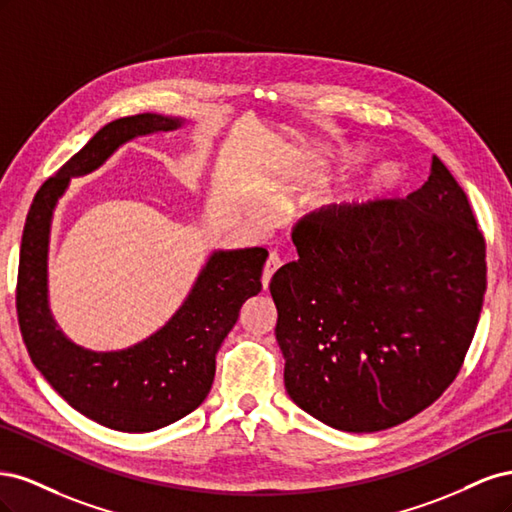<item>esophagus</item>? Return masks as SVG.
I'll return each mask as SVG.
<instances>
[{"label": "esophagus", "instance_id": "34e87169", "mask_svg": "<svg viewBox=\"0 0 512 512\" xmlns=\"http://www.w3.org/2000/svg\"><path fill=\"white\" fill-rule=\"evenodd\" d=\"M280 265H282V260H280V256H277L275 252H271L269 254V258H267V262H265V269H262V288H269V282H271V277H273V273L280 269Z\"/></svg>", "mask_w": 512, "mask_h": 512}]
</instances>
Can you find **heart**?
Segmentation results:
<instances>
[{
    "mask_svg": "<svg viewBox=\"0 0 512 512\" xmlns=\"http://www.w3.org/2000/svg\"><path fill=\"white\" fill-rule=\"evenodd\" d=\"M395 183V173L391 166H376L371 173H367L363 179L356 181L350 192L339 200V205L346 213L361 211L363 207L376 203V200L389 192Z\"/></svg>",
    "mask_w": 512,
    "mask_h": 512,
    "instance_id": "heart-1",
    "label": "heart"
}]
</instances>
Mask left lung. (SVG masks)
Segmentation results:
<instances>
[{"instance_id":"8db88e82","label":"left lung","mask_w":512,"mask_h":512,"mask_svg":"<svg viewBox=\"0 0 512 512\" xmlns=\"http://www.w3.org/2000/svg\"><path fill=\"white\" fill-rule=\"evenodd\" d=\"M299 260L269 284L290 399L329 427L408 421L457 378L483 309L485 237L438 156L406 198L292 228Z\"/></svg>"}]
</instances>
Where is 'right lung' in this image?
<instances>
[{
  "label": "right lung",
  "instance_id": "right-lung-1",
  "mask_svg": "<svg viewBox=\"0 0 512 512\" xmlns=\"http://www.w3.org/2000/svg\"><path fill=\"white\" fill-rule=\"evenodd\" d=\"M181 123L153 113L111 121L42 183L23 228L17 314L29 359L74 410L117 431L160 429L203 404L215 376V354L241 305L260 292L269 256L265 247L215 252L179 312L128 350L91 352L57 329L46 297V252L53 209L70 177L96 170L134 136L168 132Z\"/></svg>",
  "mask_w": 512,
  "mask_h": 512
}]
</instances>
